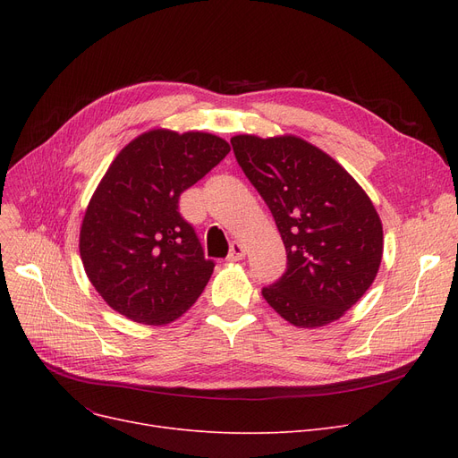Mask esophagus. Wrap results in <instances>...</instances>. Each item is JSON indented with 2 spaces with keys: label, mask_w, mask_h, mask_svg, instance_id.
I'll use <instances>...</instances> for the list:
<instances>
[{
  "label": "esophagus",
  "mask_w": 458,
  "mask_h": 458,
  "mask_svg": "<svg viewBox=\"0 0 458 458\" xmlns=\"http://www.w3.org/2000/svg\"><path fill=\"white\" fill-rule=\"evenodd\" d=\"M245 254H247L245 245L239 243V242H233V243L230 245V254H228L226 259H228V261H239V259L245 258Z\"/></svg>",
  "instance_id": "esophagus-1"
}]
</instances>
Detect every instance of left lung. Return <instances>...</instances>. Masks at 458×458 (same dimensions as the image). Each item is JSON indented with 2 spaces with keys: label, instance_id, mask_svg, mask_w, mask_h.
I'll return each mask as SVG.
<instances>
[{
  "label": "left lung",
  "instance_id": "1",
  "mask_svg": "<svg viewBox=\"0 0 458 458\" xmlns=\"http://www.w3.org/2000/svg\"><path fill=\"white\" fill-rule=\"evenodd\" d=\"M245 176L269 206L287 269L263 299L299 328L338 321L373 284L382 223L366 191L327 152L295 135L230 139Z\"/></svg>",
  "mask_w": 458,
  "mask_h": 458
}]
</instances>
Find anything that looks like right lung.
<instances>
[{
  "label": "right lung",
  "mask_w": 458,
  "mask_h": 458,
  "mask_svg": "<svg viewBox=\"0 0 458 458\" xmlns=\"http://www.w3.org/2000/svg\"><path fill=\"white\" fill-rule=\"evenodd\" d=\"M230 152L211 133L150 130L118 152L87 206L80 254L94 290L120 316L166 325L195 304L213 273L180 195Z\"/></svg>",
  "instance_id": "obj_1"
}]
</instances>
